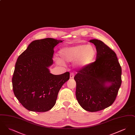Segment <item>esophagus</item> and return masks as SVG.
I'll return each mask as SVG.
<instances>
[{
    "mask_svg": "<svg viewBox=\"0 0 135 135\" xmlns=\"http://www.w3.org/2000/svg\"><path fill=\"white\" fill-rule=\"evenodd\" d=\"M74 77V73H73V72H71L70 73V78H73Z\"/></svg>",
    "mask_w": 135,
    "mask_h": 135,
    "instance_id": "esophagus-1",
    "label": "esophagus"
}]
</instances>
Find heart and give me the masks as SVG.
Listing matches in <instances>:
<instances>
[{
    "label": "heart",
    "instance_id": "obj_1",
    "mask_svg": "<svg viewBox=\"0 0 135 135\" xmlns=\"http://www.w3.org/2000/svg\"><path fill=\"white\" fill-rule=\"evenodd\" d=\"M61 60L74 62L80 67L86 66L93 61L96 56V50L91 45H79L62 49L59 52Z\"/></svg>",
    "mask_w": 135,
    "mask_h": 135
}]
</instances>
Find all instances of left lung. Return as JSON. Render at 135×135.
<instances>
[{
    "instance_id": "8db88e82",
    "label": "left lung",
    "mask_w": 135,
    "mask_h": 135,
    "mask_svg": "<svg viewBox=\"0 0 135 135\" xmlns=\"http://www.w3.org/2000/svg\"><path fill=\"white\" fill-rule=\"evenodd\" d=\"M90 42L96 47V61L84 66L74 76L77 101L84 110L96 112L111 106L122 84V68L116 54L98 39ZM110 82L108 87L105 85Z\"/></svg>"
}]
</instances>
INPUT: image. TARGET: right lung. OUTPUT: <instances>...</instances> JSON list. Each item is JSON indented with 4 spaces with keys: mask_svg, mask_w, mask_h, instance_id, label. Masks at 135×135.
Listing matches in <instances>:
<instances>
[{
    "mask_svg": "<svg viewBox=\"0 0 135 135\" xmlns=\"http://www.w3.org/2000/svg\"><path fill=\"white\" fill-rule=\"evenodd\" d=\"M61 40L51 38L32 41L16 62L12 78L14 94L26 109L46 112L55 105L58 93L70 78V73H50L54 49Z\"/></svg>",
    "mask_w": 135,
    "mask_h": 135,
    "instance_id": "right-lung-1",
    "label": "right lung"
}]
</instances>
